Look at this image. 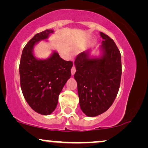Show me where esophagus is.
I'll use <instances>...</instances> for the list:
<instances>
[{
  "label": "esophagus",
  "instance_id": "1",
  "mask_svg": "<svg viewBox=\"0 0 148 148\" xmlns=\"http://www.w3.org/2000/svg\"><path fill=\"white\" fill-rule=\"evenodd\" d=\"M71 72H72V75H74V74H75V72H76V68H75V67H74V66H73L72 69H71Z\"/></svg>",
  "mask_w": 148,
  "mask_h": 148
}]
</instances>
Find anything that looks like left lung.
Returning a JSON list of instances; mask_svg holds the SVG:
<instances>
[{
	"instance_id": "8db88e82",
	"label": "left lung",
	"mask_w": 148,
	"mask_h": 148,
	"mask_svg": "<svg viewBox=\"0 0 148 148\" xmlns=\"http://www.w3.org/2000/svg\"><path fill=\"white\" fill-rule=\"evenodd\" d=\"M103 41L101 55L91 56L87 50L74 61L79 105L88 117H95L106 111L118 94L122 75L121 54L114 41L100 32Z\"/></svg>"
}]
</instances>
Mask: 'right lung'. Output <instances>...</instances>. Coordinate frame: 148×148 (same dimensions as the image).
Instances as JSON below:
<instances>
[{
  "mask_svg": "<svg viewBox=\"0 0 148 148\" xmlns=\"http://www.w3.org/2000/svg\"><path fill=\"white\" fill-rule=\"evenodd\" d=\"M53 33L49 29L36 34L23 48L19 64L20 84L25 101L32 109L44 115H50L56 108L73 66L72 61L64 60L56 51L47 59L34 55L35 46Z\"/></svg>",
  "mask_w": 148,
  "mask_h": 148,
  "instance_id": "add662e5",
  "label": "right lung"
}]
</instances>
